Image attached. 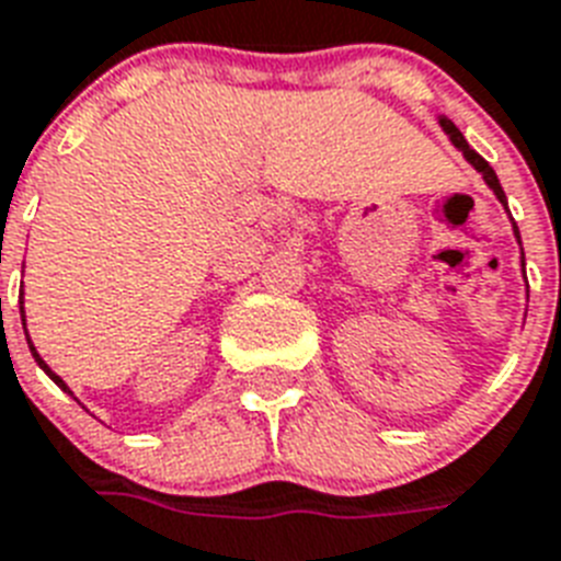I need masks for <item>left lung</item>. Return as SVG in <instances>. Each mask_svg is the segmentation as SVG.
I'll list each match as a JSON object with an SVG mask.
<instances>
[{"mask_svg":"<svg viewBox=\"0 0 561 561\" xmlns=\"http://www.w3.org/2000/svg\"><path fill=\"white\" fill-rule=\"evenodd\" d=\"M437 124H440L443 133L449 136V141H451V145H455V150H460V153H463V159L469 161V164H472V168L478 170V173H481L483 185L490 187L492 194H495V199H499V203L504 205V210H507V217H510L507 194H504V187H501L499 176H495V170H492L490 164H486V161L481 159V156L474 153L472 147H469V141H466V138H463V133H460V129L455 127V124H451L449 118H443V115H437ZM510 222H513V217H510ZM513 237H515V243H518V249H522V234H518V226H515V222H513ZM522 275H524V249H522ZM524 280H527V277H524ZM527 298H530V289H527Z\"/></svg>","mask_w":561,"mask_h":561,"instance_id":"8db88e82","label":"left lung"}]
</instances>
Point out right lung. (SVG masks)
<instances>
[{
    "label": "right lung",
    "instance_id": "right-lung-1",
    "mask_svg": "<svg viewBox=\"0 0 561 561\" xmlns=\"http://www.w3.org/2000/svg\"><path fill=\"white\" fill-rule=\"evenodd\" d=\"M22 327H25V309H22ZM25 339H28L31 356H34V362H37V365H39V367H43V370H46V374H48V379H51V382H54V385H57V388H62V391H66V393H71V391H69V385L62 382L60 376L54 374L51 367H48V365H46V358L39 356V353H37V347H34V342H31V335H28V330H25Z\"/></svg>",
    "mask_w": 561,
    "mask_h": 561
}]
</instances>
